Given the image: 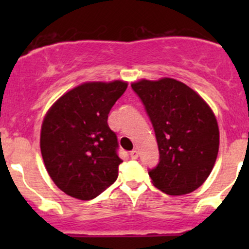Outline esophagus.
<instances>
[{
	"mask_svg": "<svg viewBox=\"0 0 249 249\" xmlns=\"http://www.w3.org/2000/svg\"><path fill=\"white\" fill-rule=\"evenodd\" d=\"M130 157H131V159H137V158H139V150L137 149H134V150H131V152H130Z\"/></svg>",
	"mask_w": 249,
	"mask_h": 249,
	"instance_id": "34e87169",
	"label": "esophagus"
}]
</instances>
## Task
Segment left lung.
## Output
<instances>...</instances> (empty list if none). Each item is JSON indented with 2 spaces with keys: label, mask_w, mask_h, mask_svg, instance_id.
Wrapping results in <instances>:
<instances>
[{
  "label": "left lung",
  "mask_w": 249,
  "mask_h": 249,
  "mask_svg": "<svg viewBox=\"0 0 249 249\" xmlns=\"http://www.w3.org/2000/svg\"><path fill=\"white\" fill-rule=\"evenodd\" d=\"M154 127L159 164L153 184L169 195L194 192L207 179L219 149V129L211 107L196 91L172 78L131 84Z\"/></svg>",
  "instance_id": "obj_1"
}]
</instances>
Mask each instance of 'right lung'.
I'll list each match as a JSON object with an SVG mask.
<instances>
[{
    "instance_id": "right-lung-1",
    "label": "right lung",
    "mask_w": 249,
    "mask_h": 249,
    "mask_svg": "<svg viewBox=\"0 0 249 249\" xmlns=\"http://www.w3.org/2000/svg\"><path fill=\"white\" fill-rule=\"evenodd\" d=\"M126 88L123 80L84 83L48 110L41 129L42 158L53 182L65 194L91 200L117 180L123 160L107 119Z\"/></svg>"
}]
</instances>
